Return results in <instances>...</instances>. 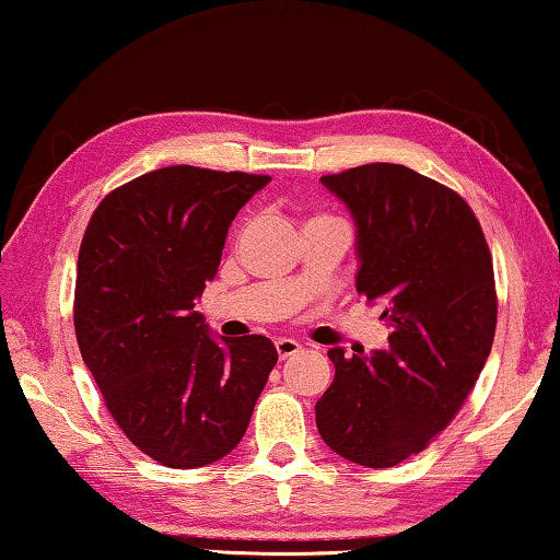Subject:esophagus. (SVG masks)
I'll use <instances>...</instances> for the list:
<instances>
[{
    "label": "esophagus",
    "instance_id": "34e87169",
    "mask_svg": "<svg viewBox=\"0 0 560 560\" xmlns=\"http://www.w3.org/2000/svg\"><path fill=\"white\" fill-rule=\"evenodd\" d=\"M301 351V343L294 341V339H277V353L279 359H289V357H296V353Z\"/></svg>",
    "mask_w": 560,
    "mask_h": 560
}]
</instances>
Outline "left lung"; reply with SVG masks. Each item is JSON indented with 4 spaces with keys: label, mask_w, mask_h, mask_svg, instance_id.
Segmentation results:
<instances>
[{
    "label": "left lung",
    "mask_w": 560,
    "mask_h": 560,
    "mask_svg": "<svg viewBox=\"0 0 560 560\" xmlns=\"http://www.w3.org/2000/svg\"><path fill=\"white\" fill-rule=\"evenodd\" d=\"M357 224V291L384 306L388 346L346 357L316 401L326 446L388 468L429 446L471 394L495 334L493 261L481 224L448 186L401 164L322 176Z\"/></svg>",
    "instance_id": "left-lung-1"
}]
</instances>
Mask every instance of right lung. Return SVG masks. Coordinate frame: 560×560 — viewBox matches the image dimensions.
<instances>
[{
	"mask_svg": "<svg viewBox=\"0 0 560 560\" xmlns=\"http://www.w3.org/2000/svg\"><path fill=\"white\" fill-rule=\"evenodd\" d=\"M271 176L166 166L106 194L77 261L74 331L106 408L168 468L224 458L244 439L279 353L211 336L197 308L238 209Z\"/></svg>",
	"mask_w": 560,
	"mask_h": 560,
	"instance_id": "add662e5",
	"label": "right lung"
}]
</instances>
